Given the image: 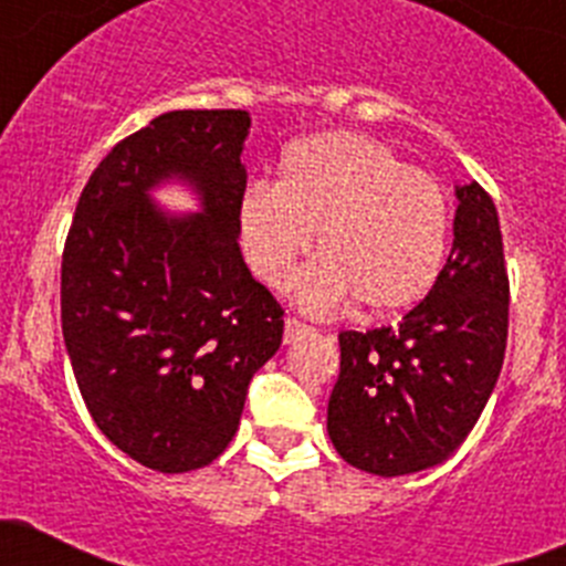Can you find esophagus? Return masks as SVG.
Here are the masks:
<instances>
[{"label": "esophagus", "instance_id": "1", "mask_svg": "<svg viewBox=\"0 0 566 566\" xmlns=\"http://www.w3.org/2000/svg\"><path fill=\"white\" fill-rule=\"evenodd\" d=\"M308 331H311V327L305 325V322H300V319H294V316H289L286 325H283V342L292 344L294 338L305 336V333H308Z\"/></svg>", "mask_w": 566, "mask_h": 566}]
</instances>
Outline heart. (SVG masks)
<instances>
[{
	"label": "heart",
	"mask_w": 566,
	"mask_h": 566,
	"mask_svg": "<svg viewBox=\"0 0 566 566\" xmlns=\"http://www.w3.org/2000/svg\"><path fill=\"white\" fill-rule=\"evenodd\" d=\"M311 235L322 261L305 277L308 308L355 300L358 314L395 316L439 280L450 241L448 197L380 138L316 133L283 149L274 188L255 182L235 206L241 255L269 289L297 280Z\"/></svg>",
	"instance_id": "obj_1"
}]
</instances>
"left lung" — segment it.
I'll use <instances>...</instances> for the list:
<instances>
[{"mask_svg": "<svg viewBox=\"0 0 566 566\" xmlns=\"http://www.w3.org/2000/svg\"><path fill=\"white\" fill-rule=\"evenodd\" d=\"M453 250L397 327L338 336L327 402L333 448L355 470L411 475L448 459L475 428L503 369L509 274L492 197L455 186Z\"/></svg>", "mask_w": 566, "mask_h": 566, "instance_id": "obj_1", "label": "left lung"}]
</instances>
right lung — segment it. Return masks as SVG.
<instances>
[{
	"instance_id": "right-lung-1",
	"label": "right lung",
	"mask_w": 566,
	"mask_h": 566,
	"mask_svg": "<svg viewBox=\"0 0 566 566\" xmlns=\"http://www.w3.org/2000/svg\"><path fill=\"white\" fill-rule=\"evenodd\" d=\"M247 111H169L118 142L80 193L61 266L63 342L96 428L149 470L224 453L283 308L241 258ZM186 181L199 214L151 191Z\"/></svg>"
}]
</instances>
